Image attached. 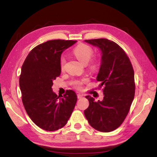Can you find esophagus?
I'll return each instance as SVG.
<instances>
[{"label":"esophagus","mask_w":157,"mask_h":157,"mask_svg":"<svg viewBox=\"0 0 157 157\" xmlns=\"http://www.w3.org/2000/svg\"><path fill=\"white\" fill-rule=\"evenodd\" d=\"M77 96H78V98H81L83 97V95L81 94H77Z\"/></svg>","instance_id":"34e87169"}]
</instances>
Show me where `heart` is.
Masks as SVG:
<instances>
[{"instance_id":"heart-1","label":"heart","mask_w":157,"mask_h":157,"mask_svg":"<svg viewBox=\"0 0 157 157\" xmlns=\"http://www.w3.org/2000/svg\"><path fill=\"white\" fill-rule=\"evenodd\" d=\"M73 54L79 61H80L82 64L86 65L91 59L93 55V51L90 46L84 44H79L73 50ZM65 63V59L63 57H61V60H60V65H61L62 69L64 67ZM96 67H97L96 62L94 61H92L90 63V69L92 70H95ZM86 82H87V79H83L82 80L75 81L74 82V85L78 88H81L82 85Z\"/></svg>"}]
</instances>
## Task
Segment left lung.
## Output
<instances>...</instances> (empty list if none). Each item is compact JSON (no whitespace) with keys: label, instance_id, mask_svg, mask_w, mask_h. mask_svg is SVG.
<instances>
[{"label":"left lung","instance_id":"left-lung-1","mask_svg":"<svg viewBox=\"0 0 157 157\" xmlns=\"http://www.w3.org/2000/svg\"><path fill=\"white\" fill-rule=\"evenodd\" d=\"M84 42L97 47L101 61L96 80L104 86L102 101H95L86 96L89 106L84 115L93 128L110 132L121 125L128 115L135 94L134 71L125 51L108 39L86 40Z\"/></svg>","mask_w":157,"mask_h":157}]
</instances>
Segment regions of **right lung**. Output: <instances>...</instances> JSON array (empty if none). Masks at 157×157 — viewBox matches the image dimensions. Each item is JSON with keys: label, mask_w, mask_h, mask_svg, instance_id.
<instances>
[{"label": "right lung", "mask_w": 157, "mask_h": 157, "mask_svg": "<svg viewBox=\"0 0 157 157\" xmlns=\"http://www.w3.org/2000/svg\"><path fill=\"white\" fill-rule=\"evenodd\" d=\"M76 40H52L33 48L22 65L19 87L24 108L32 121L46 131H55L67 123L78 97L73 90L59 96L53 80L61 74L62 52Z\"/></svg>", "instance_id": "1"}]
</instances>
